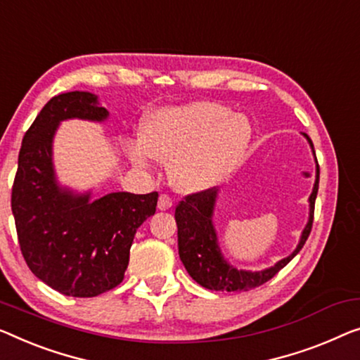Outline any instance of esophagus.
Returning a JSON list of instances; mask_svg holds the SVG:
<instances>
[{
	"label": "esophagus",
	"instance_id": "esophagus-1",
	"mask_svg": "<svg viewBox=\"0 0 360 360\" xmlns=\"http://www.w3.org/2000/svg\"><path fill=\"white\" fill-rule=\"evenodd\" d=\"M173 207V198L168 194H162L158 198V210H168V208Z\"/></svg>",
	"mask_w": 360,
	"mask_h": 360
}]
</instances>
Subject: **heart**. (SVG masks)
Listing matches in <instances>:
<instances>
[{"label": "heart", "instance_id": "b5f03b06", "mask_svg": "<svg viewBox=\"0 0 360 360\" xmlns=\"http://www.w3.org/2000/svg\"><path fill=\"white\" fill-rule=\"evenodd\" d=\"M250 142V124L228 106L197 103L163 108L146 117L141 142L127 148L132 162L169 160L171 184L181 192H197L219 184L233 173Z\"/></svg>", "mask_w": 360, "mask_h": 360}]
</instances>
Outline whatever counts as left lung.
<instances>
[{
	"label": "left lung",
	"mask_w": 360,
	"mask_h": 360,
	"mask_svg": "<svg viewBox=\"0 0 360 360\" xmlns=\"http://www.w3.org/2000/svg\"><path fill=\"white\" fill-rule=\"evenodd\" d=\"M314 148V143L310 141L307 134H304ZM317 160V158H315ZM319 179L320 168L317 162V181H315L314 192L310 195V217L309 223L305 226L302 238L297 249L291 255L278 262L275 266L266 268L264 271H243L229 266L223 260L219 254V248L217 244V233H214L212 224V213L214 198H217V189L208 187V189L187 194L184 200H181L176 205L174 218L178 224V248L179 257L184 264L186 270L189 271L192 280L197 281L200 286L212 289V291H250L262 286V284L270 281L281 268L286 266L294 257L299 254V250L304 248L310 231H312L314 223V210H315V198L319 192Z\"/></svg>",
	"instance_id": "left-lung-1"
}]
</instances>
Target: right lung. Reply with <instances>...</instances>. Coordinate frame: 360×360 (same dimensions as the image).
<instances>
[{"label":"right lung","instance_id":"obj_1","mask_svg":"<svg viewBox=\"0 0 360 360\" xmlns=\"http://www.w3.org/2000/svg\"><path fill=\"white\" fill-rule=\"evenodd\" d=\"M108 111L89 92L61 94L27 129L11 194L15 231L30 271L58 292L95 297L124 280L137 228L157 210L158 192H112L90 202L55 182L51 141L69 117L101 121Z\"/></svg>","mask_w":360,"mask_h":360}]
</instances>
